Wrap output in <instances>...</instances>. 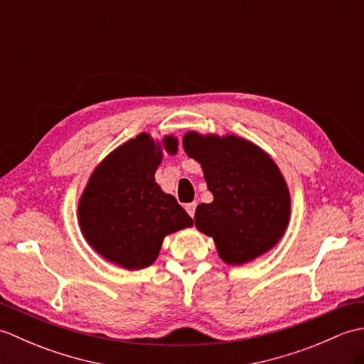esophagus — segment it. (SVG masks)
<instances>
[{"mask_svg": "<svg viewBox=\"0 0 364 364\" xmlns=\"http://www.w3.org/2000/svg\"><path fill=\"white\" fill-rule=\"evenodd\" d=\"M196 208H197V203H188V205H186V211H188V214L191 215V218H194Z\"/></svg>", "mask_w": 364, "mask_h": 364, "instance_id": "34e87169", "label": "esophagus"}]
</instances>
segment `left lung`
<instances>
[{"instance_id":"1","label":"left lung","mask_w":364,"mask_h":364,"mask_svg":"<svg viewBox=\"0 0 364 364\" xmlns=\"http://www.w3.org/2000/svg\"><path fill=\"white\" fill-rule=\"evenodd\" d=\"M188 156L200 162L211 203L196 210V227L211 236L227 264H244L280 241L291 214L284 178L269 154L235 134L183 137Z\"/></svg>"}]
</instances>
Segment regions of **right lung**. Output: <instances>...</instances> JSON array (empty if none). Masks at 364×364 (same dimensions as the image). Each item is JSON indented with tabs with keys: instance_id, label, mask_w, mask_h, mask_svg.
<instances>
[{
	"instance_id": "right-lung-1",
	"label": "right lung",
	"mask_w": 364,
	"mask_h": 364,
	"mask_svg": "<svg viewBox=\"0 0 364 364\" xmlns=\"http://www.w3.org/2000/svg\"><path fill=\"white\" fill-rule=\"evenodd\" d=\"M173 136L162 144L141 133L120 145L92 172L78 205L81 233L89 245L123 269L149 267L170 233L194 222L173 196L154 181L162 149H178Z\"/></svg>"
}]
</instances>
